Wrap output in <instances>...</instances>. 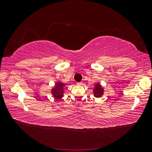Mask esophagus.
<instances>
[{
	"mask_svg": "<svg viewBox=\"0 0 152 152\" xmlns=\"http://www.w3.org/2000/svg\"><path fill=\"white\" fill-rule=\"evenodd\" d=\"M82 84V82H77V85H78V86H81Z\"/></svg>",
	"mask_w": 152,
	"mask_h": 152,
	"instance_id": "1",
	"label": "esophagus"
}]
</instances>
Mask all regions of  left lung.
I'll return each mask as SVG.
<instances>
[{
  "mask_svg": "<svg viewBox=\"0 0 152 152\" xmlns=\"http://www.w3.org/2000/svg\"><path fill=\"white\" fill-rule=\"evenodd\" d=\"M93 94L96 98H101L104 94V88L99 82H96L93 87Z\"/></svg>",
  "mask_w": 152,
  "mask_h": 152,
  "instance_id": "8db88e82",
  "label": "left lung"
}]
</instances>
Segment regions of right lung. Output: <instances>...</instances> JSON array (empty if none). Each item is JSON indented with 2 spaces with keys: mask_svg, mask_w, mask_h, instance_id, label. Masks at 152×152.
<instances>
[{
  "mask_svg": "<svg viewBox=\"0 0 152 152\" xmlns=\"http://www.w3.org/2000/svg\"><path fill=\"white\" fill-rule=\"evenodd\" d=\"M66 86V83H64V82H62L60 80L55 83L54 86L50 90V93H51L53 97H54L55 99H60L63 97L64 89H65V87Z\"/></svg>",
  "mask_w": 152,
  "mask_h": 152,
  "instance_id": "add662e5",
  "label": "right lung"
}]
</instances>
